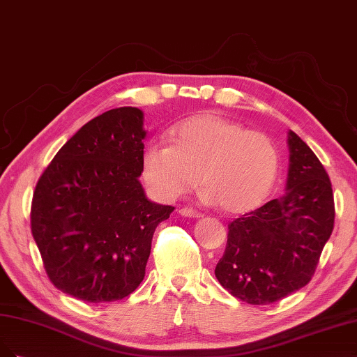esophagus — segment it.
<instances>
[{
	"instance_id": "1",
	"label": "esophagus",
	"mask_w": 357,
	"mask_h": 357,
	"mask_svg": "<svg viewBox=\"0 0 357 357\" xmlns=\"http://www.w3.org/2000/svg\"><path fill=\"white\" fill-rule=\"evenodd\" d=\"M179 213L182 216H190V218H200L202 216V213L199 211H195L192 208H187V206H185V208H181Z\"/></svg>"
}]
</instances>
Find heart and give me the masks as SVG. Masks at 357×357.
<instances>
[{
    "mask_svg": "<svg viewBox=\"0 0 357 357\" xmlns=\"http://www.w3.org/2000/svg\"><path fill=\"white\" fill-rule=\"evenodd\" d=\"M280 169L270 136L216 114H199L172 133V145L148 144L142 175L157 195L174 200L199 182L204 199L227 213H245L268 197Z\"/></svg>",
    "mask_w": 357,
    "mask_h": 357,
    "instance_id": "1",
    "label": "heart"
}]
</instances>
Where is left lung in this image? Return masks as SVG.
Returning <instances> with one entry per match:
<instances>
[{"label": "left lung", "mask_w": 357, "mask_h": 357, "mask_svg": "<svg viewBox=\"0 0 357 357\" xmlns=\"http://www.w3.org/2000/svg\"><path fill=\"white\" fill-rule=\"evenodd\" d=\"M287 192L228 224L227 246L215 275L233 296L266 305L301 289L335 221L331 179L312 149L289 132Z\"/></svg>", "instance_id": "left-lung-1"}]
</instances>
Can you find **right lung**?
Listing matches in <instances>:
<instances>
[{"label": "right lung", "instance_id": "obj_1", "mask_svg": "<svg viewBox=\"0 0 357 357\" xmlns=\"http://www.w3.org/2000/svg\"><path fill=\"white\" fill-rule=\"evenodd\" d=\"M144 114L123 107L84 124L40 176L31 231L50 282L77 300L112 303L144 280L157 225L175 208L149 202Z\"/></svg>", "mask_w": 357, "mask_h": 357}]
</instances>
